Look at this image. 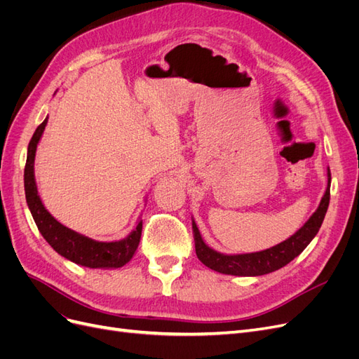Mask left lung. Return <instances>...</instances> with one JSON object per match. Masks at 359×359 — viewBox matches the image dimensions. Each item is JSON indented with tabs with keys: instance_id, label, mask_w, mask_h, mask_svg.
<instances>
[{
	"instance_id": "8db88e82",
	"label": "left lung",
	"mask_w": 359,
	"mask_h": 359,
	"mask_svg": "<svg viewBox=\"0 0 359 359\" xmlns=\"http://www.w3.org/2000/svg\"><path fill=\"white\" fill-rule=\"evenodd\" d=\"M330 187H331V172L328 169V186L325 190L323 198L318 206V210L306 222L299 231H297L286 241L280 243L274 247L262 250L256 253L245 255H224L215 252L214 248L208 247L202 240V235L198 229L196 223L191 219L193 235H194V247L201 262L217 273L227 276H241V277H256L269 274L287 265L290 260L299 256L316 233L319 232L322 222L327 214L330 205Z\"/></svg>"
}]
</instances>
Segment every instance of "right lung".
<instances>
[{
  "label": "right lung",
  "instance_id": "1",
  "mask_svg": "<svg viewBox=\"0 0 359 359\" xmlns=\"http://www.w3.org/2000/svg\"><path fill=\"white\" fill-rule=\"evenodd\" d=\"M46 124L48 118L36 128L34 135H32L29 140L24 172L27 203L40 233L58 255L78 265L88 268L124 266L127 262H130V259L133 257L139 245L140 233H142V220L137 222L135 229L130 232V235L126 236L124 240L103 243L91 240L88 236L69 229V227L53 219L50 212L45 208V205L41 203L34 178V158L37 144L43 132H45Z\"/></svg>",
  "mask_w": 359,
  "mask_h": 359
}]
</instances>
